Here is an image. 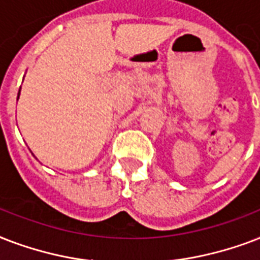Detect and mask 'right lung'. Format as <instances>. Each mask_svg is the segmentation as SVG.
Segmentation results:
<instances>
[{"mask_svg": "<svg viewBox=\"0 0 260 260\" xmlns=\"http://www.w3.org/2000/svg\"><path fill=\"white\" fill-rule=\"evenodd\" d=\"M19 94H20V90H19ZM17 99H19V98H17Z\"/></svg>", "mask_w": 260, "mask_h": 260, "instance_id": "add662e5", "label": "right lung"}]
</instances>
